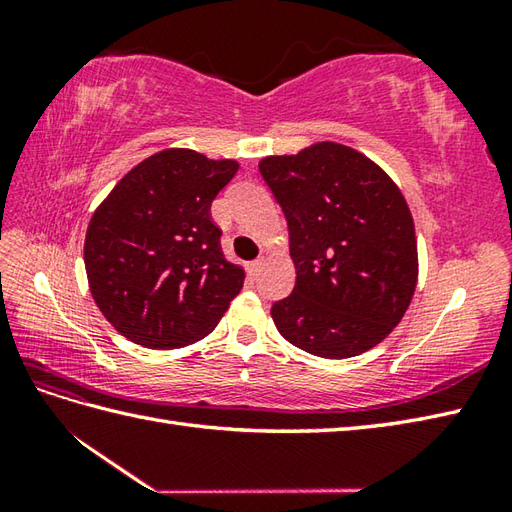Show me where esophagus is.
Here are the masks:
<instances>
[{
    "label": "esophagus",
    "instance_id": "esophagus-1",
    "mask_svg": "<svg viewBox=\"0 0 512 512\" xmlns=\"http://www.w3.org/2000/svg\"><path fill=\"white\" fill-rule=\"evenodd\" d=\"M262 266H264V259H255V262H250V273H253V275H257L259 273V270H262Z\"/></svg>",
    "mask_w": 512,
    "mask_h": 512
}]
</instances>
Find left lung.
Returning <instances> with one entry per match:
<instances>
[{
  "label": "left lung",
  "mask_w": 512,
  "mask_h": 512,
  "mask_svg": "<svg viewBox=\"0 0 512 512\" xmlns=\"http://www.w3.org/2000/svg\"><path fill=\"white\" fill-rule=\"evenodd\" d=\"M259 171L286 215L297 281L273 303L279 334L321 358L372 350L396 328L418 281L413 217L398 184L361 151L314 143Z\"/></svg>",
  "instance_id": "1"
}]
</instances>
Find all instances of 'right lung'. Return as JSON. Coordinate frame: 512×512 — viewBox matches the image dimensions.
<instances>
[{
    "mask_svg": "<svg viewBox=\"0 0 512 512\" xmlns=\"http://www.w3.org/2000/svg\"><path fill=\"white\" fill-rule=\"evenodd\" d=\"M239 169L193 149H162L118 180L94 211L83 259L116 332L149 350L204 339L244 286L222 253L211 202Z\"/></svg>",
    "mask_w": 512,
    "mask_h": 512,
    "instance_id": "right-lung-1",
    "label": "right lung"
}]
</instances>
